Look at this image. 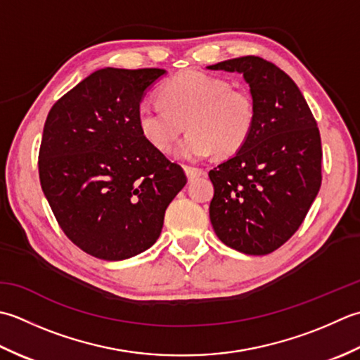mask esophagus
I'll list each match as a JSON object with an SVG mask.
<instances>
[{"label":"esophagus","mask_w":360,"mask_h":360,"mask_svg":"<svg viewBox=\"0 0 360 360\" xmlns=\"http://www.w3.org/2000/svg\"><path fill=\"white\" fill-rule=\"evenodd\" d=\"M185 172H186L189 180H193L195 177H200V175H205L203 169H199V167H194V166H185Z\"/></svg>","instance_id":"obj_1"}]
</instances>
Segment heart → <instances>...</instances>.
Returning a JSON list of instances; mask_svg holds the SVG:
<instances>
[{"instance_id": "b5f03b06", "label": "heart", "mask_w": 360, "mask_h": 360, "mask_svg": "<svg viewBox=\"0 0 360 360\" xmlns=\"http://www.w3.org/2000/svg\"><path fill=\"white\" fill-rule=\"evenodd\" d=\"M158 94L163 104L143 102L136 116L144 138L161 152L172 148L185 124L189 134L179 144L177 155L186 160H200L212 152L233 155L252 135L255 101L229 80L186 71L166 80Z\"/></svg>"}]
</instances>
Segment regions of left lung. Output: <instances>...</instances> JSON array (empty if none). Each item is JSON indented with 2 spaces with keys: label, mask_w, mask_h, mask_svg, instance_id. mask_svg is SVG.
Listing matches in <instances>:
<instances>
[{
  "label": "left lung",
  "mask_w": 360,
  "mask_h": 360,
  "mask_svg": "<svg viewBox=\"0 0 360 360\" xmlns=\"http://www.w3.org/2000/svg\"><path fill=\"white\" fill-rule=\"evenodd\" d=\"M208 70L240 72L256 121L236 155L210 171V221L225 245L269 255L303 224L321 185L320 131L295 82L272 62L245 56Z\"/></svg>",
  "instance_id": "8db88e82"
}]
</instances>
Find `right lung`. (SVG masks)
Listing matches in <instances>:
<instances>
[{
	"label": "right lung",
	"instance_id": "add662e5",
	"mask_svg": "<svg viewBox=\"0 0 360 360\" xmlns=\"http://www.w3.org/2000/svg\"><path fill=\"white\" fill-rule=\"evenodd\" d=\"M166 70L102 68L49 110L39 152L41 189L80 250L122 261L155 244L167 205L186 185L144 138L138 107Z\"/></svg>",
	"mask_w": 360,
	"mask_h": 360
}]
</instances>
